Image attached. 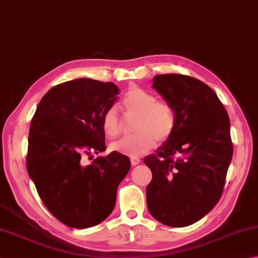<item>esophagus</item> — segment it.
Listing matches in <instances>:
<instances>
[{
  "label": "esophagus",
  "instance_id": "1",
  "mask_svg": "<svg viewBox=\"0 0 258 258\" xmlns=\"http://www.w3.org/2000/svg\"><path fill=\"white\" fill-rule=\"evenodd\" d=\"M130 162H132V165L135 166V165H137V164L141 163V159H139V157H133V159L130 160Z\"/></svg>",
  "mask_w": 258,
  "mask_h": 258
}]
</instances>
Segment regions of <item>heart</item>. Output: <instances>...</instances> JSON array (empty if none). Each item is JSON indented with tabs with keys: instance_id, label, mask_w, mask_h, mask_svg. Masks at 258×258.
I'll use <instances>...</instances> for the list:
<instances>
[{
	"instance_id": "obj_1",
	"label": "heart",
	"mask_w": 258,
	"mask_h": 258,
	"mask_svg": "<svg viewBox=\"0 0 258 258\" xmlns=\"http://www.w3.org/2000/svg\"><path fill=\"white\" fill-rule=\"evenodd\" d=\"M122 105L126 114L136 115L132 136H126L110 144V151L117 154L137 157L145 154L155 142L163 143L172 135L175 126V113L172 105L165 101H157L154 94L134 87L125 94ZM102 128L108 137L120 133L121 123L116 107L107 108L102 117Z\"/></svg>"
}]
</instances>
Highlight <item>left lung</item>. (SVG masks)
Returning a JSON list of instances; mask_svg holds the SVG:
<instances>
[{"instance_id": "1", "label": "left lung", "mask_w": 258, "mask_h": 258, "mask_svg": "<svg viewBox=\"0 0 258 258\" xmlns=\"http://www.w3.org/2000/svg\"><path fill=\"white\" fill-rule=\"evenodd\" d=\"M152 87L172 105L175 126L156 154L144 159L153 174L147 207L161 223L187 227L222 195L233 153L230 120L218 95L192 77L157 75Z\"/></svg>"}]
</instances>
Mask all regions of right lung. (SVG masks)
Segmentation results:
<instances>
[{"mask_svg":"<svg viewBox=\"0 0 258 258\" xmlns=\"http://www.w3.org/2000/svg\"><path fill=\"white\" fill-rule=\"evenodd\" d=\"M119 92L113 83L67 81L44 95L31 120L27 171L46 209L68 227L87 229L105 220L130 170L128 157L114 152L85 163L106 150L102 117Z\"/></svg>","mask_w":258,"mask_h":258,"instance_id":"add662e5","label":"right lung"}]
</instances>
